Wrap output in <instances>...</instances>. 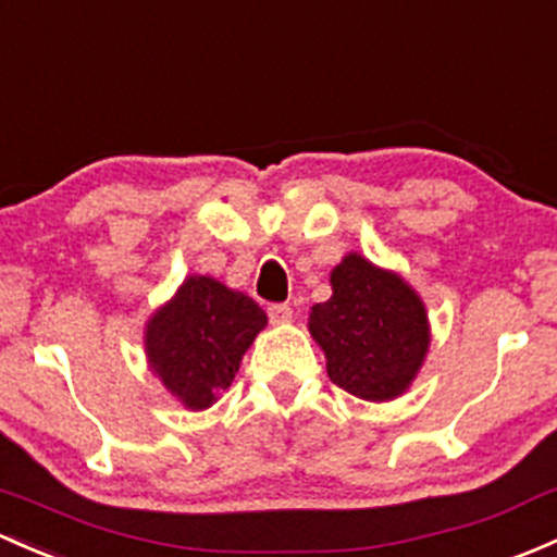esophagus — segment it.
Returning <instances> with one entry per match:
<instances>
[{
	"mask_svg": "<svg viewBox=\"0 0 557 557\" xmlns=\"http://www.w3.org/2000/svg\"><path fill=\"white\" fill-rule=\"evenodd\" d=\"M267 312H269V320H272L274 325H288L290 320H294V309H290L288 304H272Z\"/></svg>",
	"mask_w": 557,
	"mask_h": 557,
	"instance_id": "obj_1",
	"label": "esophagus"
}]
</instances>
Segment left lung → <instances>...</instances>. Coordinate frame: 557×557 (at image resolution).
<instances>
[{"label": "left lung", "instance_id": "8db88e82", "mask_svg": "<svg viewBox=\"0 0 557 557\" xmlns=\"http://www.w3.org/2000/svg\"><path fill=\"white\" fill-rule=\"evenodd\" d=\"M333 296L314 304L309 333L327 360V376L360 400L384 403L411 386L426 349L430 323L417 290L360 253L331 272Z\"/></svg>", "mask_w": 557, "mask_h": 557}]
</instances>
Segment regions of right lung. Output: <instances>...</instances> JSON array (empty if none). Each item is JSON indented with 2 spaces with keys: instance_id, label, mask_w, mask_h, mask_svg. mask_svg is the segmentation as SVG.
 <instances>
[{
  "instance_id": "1",
  "label": "right lung",
  "mask_w": 557,
  "mask_h": 557,
  "mask_svg": "<svg viewBox=\"0 0 557 557\" xmlns=\"http://www.w3.org/2000/svg\"><path fill=\"white\" fill-rule=\"evenodd\" d=\"M263 325L267 312L253 298L191 274L146 323V357L173 397L191 411H205L234 382Z\"/></svg>"
}]
</instances>
